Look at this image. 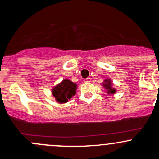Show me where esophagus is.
Returning <instances> with one entry per match:
<instances>
[{
    "label": "esophagus",
    "mask_w": 159,
    "mask_h": 159,
    "mask_svg": "<svg viewBox=\"0 0 159 159\" xmlns=\"http://www.w3.org/2000/svg\"><path fill=\"white\" fill-rule=\"evenodd\" d=\"M84 82H91V78H85V79L84 80Z\"/></svg>",
    "instance_id": "34e87169"
}]
</instances>
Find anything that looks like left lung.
<instances>
[{
	"mask_svg": "<svg viewBox=\"0 0 159 159\" xmlns=\"http://www.w3.org/2000/svg\"><path fill=\"white\" fill-rule=\"evenodd\" d=\"M102 85L105 88L108 94H115L116 93V89L113 87L112 81L110 78H105L102 83Z\"/></svg>",
	"mask_w": 159,
	"mask_h": 159,
	"instance_id": "left-lung-1",
	"label": "left lung"
}]
</instances>
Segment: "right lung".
<instances>
[{
    "mask_svg": "<svg viewBox=\"0 0 159 159\" xmlns=\"http://www.w3.org/2000/svg\"><path fill=\"white\" fill-rule=\"evenodd\" d=\"M77 84L69 79H63L61 83L57 84L51 89L53 96L55 98L57 103H66L76 94Z\"/></svg>",
    "mask_w": 159,
    "mask_h": 159,
    "instance_id": "add662e5",
    "label": "right lung"
}]
</instances>
